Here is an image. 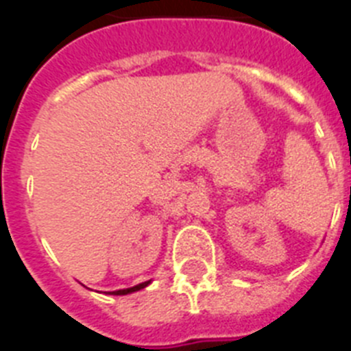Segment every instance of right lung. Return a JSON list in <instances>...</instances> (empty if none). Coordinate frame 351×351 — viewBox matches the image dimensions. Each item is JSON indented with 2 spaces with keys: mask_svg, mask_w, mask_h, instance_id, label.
I'll return each mask as SVG.
<instances>
[{
  "mask_svg": "<svg viewBox=\"0 0 351 351\" xmlns=\"http://www.w3.org/2000/svg\"><path fill=\"white\" fill-rule=\"evenodd\" d=\"M149 284H152V280H148V282H143V284H139V285H134V287H128V289L112 291V293H108V294H116V296H123V294H130V293H135V291H141V289H144V287H146V285H149Z\"/></svg>",
  "mask_w": 351,
  "mask_h": 351,
  "instance_id": "obj_1",
  "label": "right lung"
}]
</instances>
